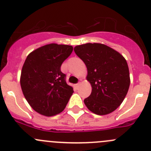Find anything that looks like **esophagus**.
Wrapping results in <instances>:
<instances>
[{"instance_id": "obj_1", "label": "esophagus", "mask_w": 151, "mask_h": 151, "mask_svg": "<svg viewBox=\"0 0 151 151\" xmlns=\"http://www.w3.org/2000/svg\"><path fill=\"white\" fill-rule=\"evenodd\" d=\"M80 83H78V84H76L74 86H75V88H77V89H78V88H80Z\"/></svg>"}]
</instances>
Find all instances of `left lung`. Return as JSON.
<instances>
[{"mask_svg": "<svg viewBox=\"0 0 151 151\" xmlns=\"http://www.w3.org/2000/svg\"><path fill=\"white\" fill-rule=\"evenodd\" d=\"M88 70L86 79L92 88L84 100L90 111L104 115L115 111L124 100L130 85V76L124 57L100 43H87L74 48Z\"/></svg>", "mask_w": 151, "mask_h": 151, "instance_id": "8db88e82", "label": "left lung"}]
</instances>
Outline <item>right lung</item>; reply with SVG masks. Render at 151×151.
<instances>
[{
    "label": "right lung",
    "instance_id": "right-lung-1",
    "mask_svg": "<svg viewBox=\"0 0 151 151\" xmlns=\"http://www.w3.org/2000/svg\"><path fill=\"white\" fill-rule=\"evenodd\" d=\"M72 51L71 45L52 43L27 56L21 71L20 85L25 99L38 113L54 116L66 107L74 91L66 83L60 66Z\"/></svg>",
    "mask_w": 151,
    "mask_h": 151
}]
</instances>
